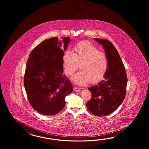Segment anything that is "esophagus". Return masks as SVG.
Returning a JSON list of instances; mask_svg holds the SVG:
<instances>
[{"label": "esophagus", "mask_w": 149, "mask_h": 149, "mask_svg": "<svg viewBox=\"0 0 149 149\" xmlns=\"http://www.w3.org/2000/svg\"><path fill=\"white\" fill-rule=\"evenodd\" d=\"M73 91H75V92H79L80 91V88H78V87H74Z\"/></svg>", "instance_id": "esophagus-1"}]
</instances>
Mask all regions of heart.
<instances>
[{
  "label": "heart",
  "mask_w": 149,
  "mask_h": 149,
  "mask_svg": "<svg viewBox=\"0 0 149 149\" xmlns=\"http://www.w3.org/2000/svg\"><path fill=\"white\" fill-rule=\"evenodd\" d=\"M64 72L71 76L78 69L72 80L78 84L88 82L95 84L103 78L108 70V59L104 52L88 41H83L76 45L72 52L66 51L62 57Z\"/></svg>",
  "instance_id": "1"
}]
</instances>
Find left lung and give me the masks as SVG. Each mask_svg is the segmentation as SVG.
<instances>
[{"mask_svg": "<svg viewBox=\"0 0 149 149\" xmlns=\"http://www.w3.org/2000/svg\"><path fill=\"white\" fill-rule=\"evenodd\" d=\"M94 39L104 48L108 68L104 79L97 85L89 87L92 97L86 107L92 114L103 117L112 113L124 101L127 77L120 56L111 42L105 39Z\"/></svg>", "mask_w": 149, "mask_h": 149, "instance_id": "obj_1", "label": "left lung"}]
</instances>
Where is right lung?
Returning a JSON list of instances; mask_svg holds the SVG:
<instances>
[{
	"label": "right lung",
	"instance_id": "right-lung-1",
	"mask_svg": "<svg viewBox=\"0 0 149 149\" xmlns=\"http://www.w3.org/2000/svg\"><path fill=\"white\" fill-rule=\"evenodd\" d=\"M49 38L32 51L26 63L24 85L29 102L40 114L52 116L60 112L65 105V98L73 86L63 75L64 51L69 37Z\"/></svg>",
	"mask_w": 149,
	"mask_h": 149
}]
</instances>
